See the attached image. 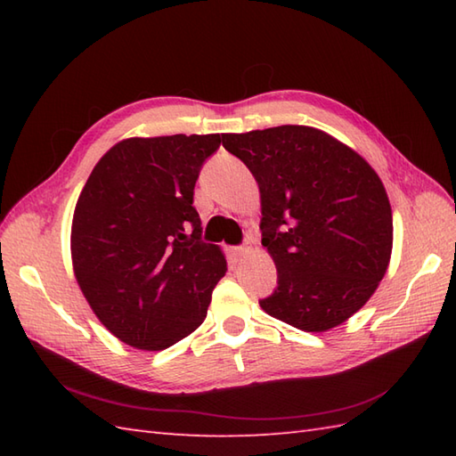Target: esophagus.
Segmentation results:
<instances>
[{
    "label": "esophagus",
    "mask_w": 456,
    "mask_h": 456,
    "mask_svg": "<svg viewBox=\"0 0 456 456\" xmlns=\"http://www.w3.org/2000/svg\"><path fill=\"white\" fill-rule=\"evenodd\" d=\"M247 250H248L247 245H240V247H235V248H233V255H235L237 258H240V256H243V255L247 253Z\"/></svg>",
    "instance_id": "1"
}]
</instances>
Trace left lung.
<instances>
[{"mask_svg": "<svg viewBox=\"0 0 456 456\" xmlns=\"http://www.w3.org/2000/svg\"><path fill=\"white\" fill-rule=\"evenodd\" d=\"M260 190L263 245L278 286L260 307L322 333L361 309L392 255V208L361 154L305 125L223 134Z\"/></svg>", "mask_w": 456, "mask_h": 456, "instance_id": "obj_1", "label": "left lung"}]
</instances>
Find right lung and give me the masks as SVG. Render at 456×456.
I'll return each mask as SVG.
<instances>
[{
	"label": "right lung",
	"mask_w": 456,
	"mask_h": 456,
	"mask_svg": "<svg viewBox=\"0 0 456 456\" xmlns=\"http://www.w3.org/2000/svg\"><path fill=\"white\" fill-rule=\"evenodd\" d=\"M221 141L125 139L86 182L72 219L74 274L94 314L123 343L162 351L208 315L227 260L201 240L193 186Z\"/></svg>",
	"instance_id": "1"
}]
</instances>
